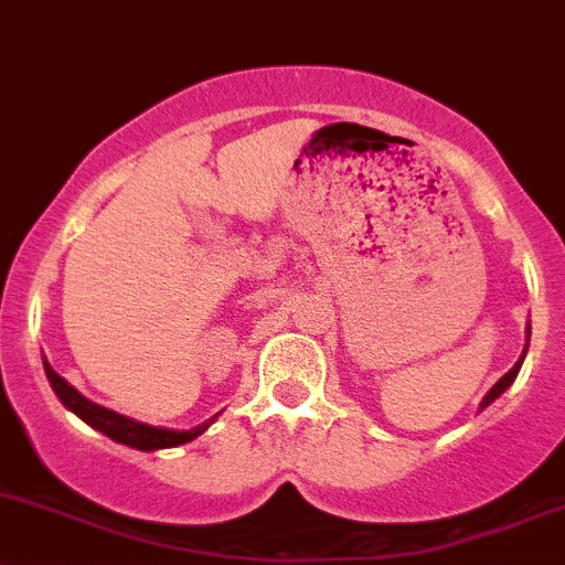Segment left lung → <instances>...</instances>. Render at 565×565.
I'll list each match as a JSON object with an SVG mask.
<instances>
[{"instance_id":"8db88e82","label":"left lung","mask_w":565,"mask_h":565,"mask_svg":"<svg viewBox=\"0 0 565 565\" xmlns=\"http://www.w3.org/2000/svg\"><path fill=\"white\" fill-rule=\"evenodd\" d=\"M527 342H531V323H527ZM527 342H525V351H522V356H520V359H516V364H514V367H511L509 372H505V375H503V377H500V381L495 383V386H492V388H490V392H487V394H484V399H481L479 411H484V408H487V405H492V403H495V399L500 397V394H503V392H505V388H509V386H511V383H514V381H516V372H520V367H522V362H525V353H527Z\"/></svg>"}]
</instances>
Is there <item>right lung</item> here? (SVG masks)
I'll list each match as a JSON object with an SVG mask.
<instances>
[{"mask_svg": "<svg viewBox=\"0 0 565 565\" xmlns=\"http://www.w3.org/2000/svg\"><path fill=\"white\" fill-rule=\"evenodd\" d=\"M43 367H45V375H49L51 388H54V394L60 397V403L65 405L67 411H73L81 422H86L92 429H97V433L106 435V438L116 440V444H121V446H130V449H138V451H160V449H173V446L190 444V440H195L198 435L206 433V429L212 427L214 418L220 416L217 413V416H212L209 422L198 424V427H193V429L152 427V424L136 422V418L121 416V413L103 408V405L86 399L78 388L70 386L65 377H62L60 372L45 362V356H43Z\"/></svg>", "mask_w": 565, "mask_h": 565, "instance_id": "1", "label": "right lung"}]
</instances>
